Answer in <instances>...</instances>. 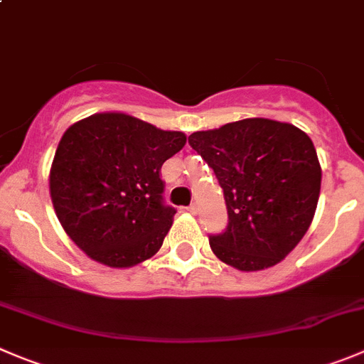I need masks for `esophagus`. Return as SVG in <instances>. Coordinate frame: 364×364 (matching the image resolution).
<instances>
[{
    "label": "esophagus",
    "instance_id": "1",
    "mask_svg": "<svg viewBox=\"0 0 364 364\" xmlns=\"http://www.w3.org/2000/svg\"><path fill=\"white\" fill-rule=\"evenodd\" d=\"M186 212L198 213V205H196V203H192V205H190V206H186Z\"/></svg>",
    "mask_w": 364,
    "mask_h": 364
}]
</instances>
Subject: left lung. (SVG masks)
I'll return each instance as SVG.
<instances>
[{
  "label": "left lung",
  "instance_id": "obj_1",
  "mask_svg": "<svg viewBox=\"0 0 364 364\" xmlns=\"http://www.w3.org/2000/svg\"><path fill=\"white\" fill-rule=\"evenodd\" d=\"M224 190L228 226L210 237L219 260L260 271L284 260L304 239L320 198L321 166L298 127L246 118L188 136Z\"/></svg>",
  "mask_w": 364,
  "mask_h": 364
}]
</instances>
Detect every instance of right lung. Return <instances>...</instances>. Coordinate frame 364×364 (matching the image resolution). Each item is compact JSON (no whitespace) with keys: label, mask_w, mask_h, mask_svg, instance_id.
I'll use <instances>...</instances> for the list:
<instances>
[{"label":"right lung","mask_w":364,"mask_h":364,"mask_svg":"<svg viewBox=\"0 0 364 364\" xmlns=\"http://www.w3.org/2000/svg\"><path fill=\"white\" fill-rule=\"evenodd\" d=\"M186 136L124 113H97L64 132L50 168V196L90 259L132 267L161 247L176 208L163 203L161 165Z\"/></svg>","instance_id":"right-lung-1"}]
</instances>
